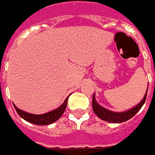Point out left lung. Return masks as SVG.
Returning a JSON list of instances; mask_svg holds the SVG:
<instances>
[{"instance_id":"8db88e82","label":"left lung","mask_w":155,"mask_h":155,"mask_svg":"<svg viewBox=\"0 0 155 155\" xmlns=\"http://www.w3.org/2000/svg\"><path fill=\"white\" fill-rule=\"evenodd\" d=\"M146 95H147V91H146L143 100L139 102V104H137L134 108H130L127 111H123V112H115V111L108 110L107 108L101 106L97 102V101L95 99V93H94L93 97H92V108H93L94 113L101 119H102L104 121L110 122V123H122V122H125V121L130 119L131 117H133L139 111L140 108L143 107V105L145 102Z\"/></svg>"}]
</instances>
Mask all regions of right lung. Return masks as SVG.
I'll list each match as a JSON object with an SVG mask.
<instances>
[{"mask_svg": "<svg viewBox=\"0 0 155 155\" xmlns=\"http://www.w3.org/2000/svg\"><path fill=\"white\" fill-rule=\"evenodd\" d=\"M68 98L69 97H67L65 99V101H64V103L60 107H58V108L52 110V111L45 113V114H41V115L30 114V113L25 112V111L18 108L15 105H14V107H15L16 111L18 112V114L23 119H25L26 121H28L29 123H32V124H35V125L46 126V125H49V124H52V123L55 122L56 120H58L62 117V115L64 114V110L66 108V106H67Z\"/></svg>", "mask_w": 155, "mask_h": 155, "instance_id": "obj_1", "label": "right lung"}]
</instances>
